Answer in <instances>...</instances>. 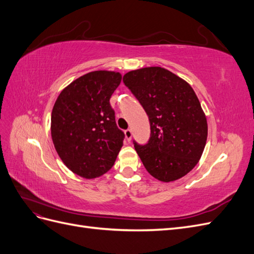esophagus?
<instances>
[{
	"mask_svg": "<svg viewBox=\"0 0 254 254\" xmlns=\"http://www.w3.org/2000/svg\"><path fill=\"white\" fill-rule=\"evenodd\" d=\"M125 137H126V140L128 141V142H130V140H131V137H132V132H131V130L130 129H127V130H125Z\"/></svg>",
	"mask_w": 254,
	"mask_h": 254,
	"instance_id": "34e87169",
	"label": "esophagus"
}]
</instances>
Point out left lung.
<instances>
[{
	"label": "left lung",
	"instance_id": "1",
	"mask_svg": "<svg viewBox=\"0 0 254 254\" xmlns=\"http://www.w3.org/2000/svg\"><path fill=\"white\" fill-rule=\"evenodd\" d=\"M123 81L149 118L148 143H134L146 171L162 182L182 178L199 162L207 137L206 118L195 91L161 66L130 71Z\"/></svg>",
	"mask_w": 254,
	"mask_h": 254
}]
</instances>
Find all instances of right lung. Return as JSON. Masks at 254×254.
I'll return each mask as SVG.
<instances>
[{
    "label": "right lung",
    "mask_w": 254,
    "mask_h": 254,
    "mask_svg": "<svg viewBox=\"0 0 254 254\" xmlns=\"http://www.w3.org/2000/svg\"><path fill=\"white\" fill-rule=\"evenodd\" d=\"M122 74L94 71L66 86L53 107L51 135L64 165L84 179H94L113 166L124 133L115 124L110 97Z\"/></svg>",
    "instance_id": "1"
}]
</instances>
